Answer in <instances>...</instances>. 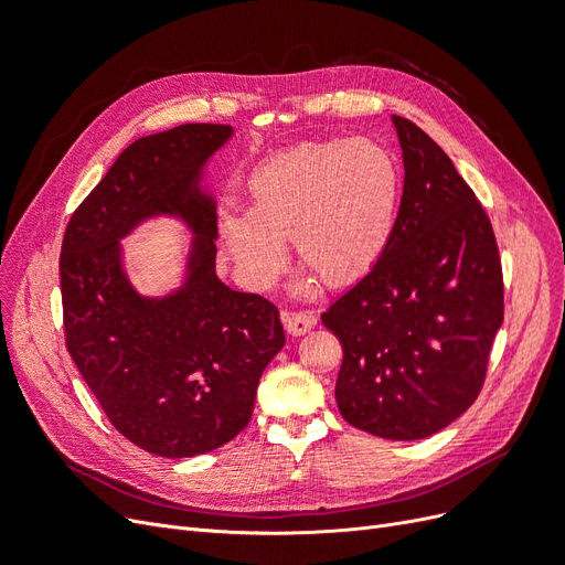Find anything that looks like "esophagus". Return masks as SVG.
Returning <instances> with one entry per match:
<instances>
[{"label":"esophagus","mask_w":565,"mask_h":565,"mask_svg":"<svg viewBox=\"0 0 565 565\" xmlns=\"http://www.w3.org/2000/svg\"><path fill=\"white\" fill-rule=\"evenodd\" d=\"M282 322H285V328H287L289 334L301 337V334H306V332L316 328L318 318H316L313 311H292V313H282Z\"/></svg>","instance_id":"obj_1"}]
</instances>
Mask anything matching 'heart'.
Here are the masks:
<instances>
[{"label":"heart","instance_id":"obj_1","mask_svg":"<svg viewBox=\"0 0 565 565\" xmlns=\"http://www.w3.org/2000/svg\"><path fill=\"white\" fill-rule=\"evenodd\" d=\"M401 193V164L377 141L299 143L252 169L249 212L221 216L218 241L252 289H266L280 276L282 237L324 282L347 285L382 259L396 231ZM311 282L306 273L299 285Z\"/></svg>","mask_w":565,"mask_h":565}]
</instances>
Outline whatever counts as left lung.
<instances>
[{
    "label": "left lung",
    "mask_w": 565,
    "mask_h": 565,
    "mask_svg": "<svg viewBox=\"0 0 565 565\" xmlns=\"http://www.w3.org/2000/svg\"><path fill=\"white\" fill-rule=\"evenodd\" d=\"M391 119L405 167L396 231L320 318L344 349L341 417L372 436L419 440L481 393L504 282L490 218L452 160L415 122Z\"/></svg>",
    "instance_id": "left-lung-1"
}]
</instances>
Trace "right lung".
I'll return each mask as SVG.
<instances>
[{"label": "right lung", "mask_w": 565, "mask_h": 565, "mask_svg": "<svg viewBox=\"0 0 565 565\" xmlns=\"http://www.w3.org/2000/svg\"><path fill=\"white\" fill-rule=\"evenodd\" d=\"M228 125H181L134 141L67 221L61 247L65 347L115 429L160 457H195L241 434L262 372L285 347L276 306L216 276V202L202 169ZM177 215L194 241L186 280L141 298L118 241Z\"/></svg>", "instance_id": "obj_1"}]
</instances>
